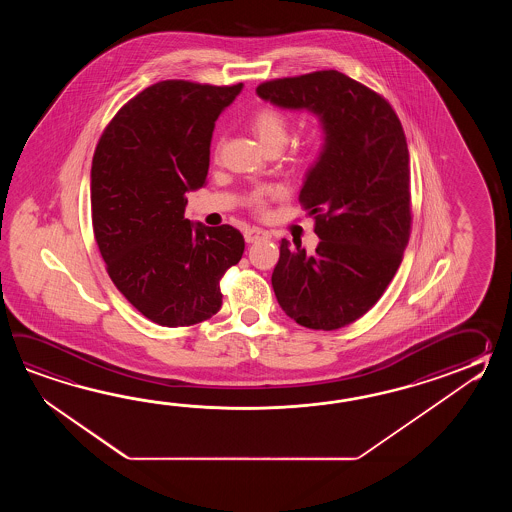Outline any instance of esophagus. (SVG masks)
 I'll return each instance as SVG.
<instances>
[{"instance_id": "obj_1", "label": "esophagus", "mask_w": 512, "mask_h": 512, "mask_svg": "<svg viewBox=\"0 0 512 512\" xmlns=\"http://www.w3.org/2000/svg\"><path fill=\"white\" fill-rule=\"evenodd\" d=\"M243 236H245V241H247V243H256V241L269 240V238H271L267 230L258 229V227H252V229L245 230V232H243Z\"/></svg>"}]
</instances>
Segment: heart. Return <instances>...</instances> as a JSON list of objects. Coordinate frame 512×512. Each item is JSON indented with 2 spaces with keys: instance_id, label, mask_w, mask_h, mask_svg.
<instances>
[{
  "instance_id": "heart-1",
  "label": "heart",
  "mask_w": 512,
  "mask_h": 512,
  "mask_svg": "<svg viewBox=\"0 0 512 512\" xmlns=\"http://www.w3.org/2000/svg\"><path fill=\"white\" fill-rule=\"evenodd\" d=\"M251 128L256 137L260 139L261 144L269 150V152H280L283 146L289 141L291 137V130H293V122L291 117L280 108L274 106H263V108L256 109L252 113ZM318 144V133L311 131L305 141L296 148L294 155L296 157H305L313 152ZM221 150V139L216 142V152ZM283 194L282 188L276 185H263L254 188L249 196V205L258 212H263L269 201L280 197Z\"/></svg>"
}]
</instances>
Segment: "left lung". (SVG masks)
<instances>
[{"mask_svg": "<svg viewBox=\"0 0 512 512\" xmlns=\"http://www.w3.org/2000/svg\"><path fill=\"white\" fill-rule=\"evenodd\" d=\"M280 108L309 109L326 130L300 203L315 219V254L282 240L272 271L278 304L296 324L333 331L379 302L412 230L410 153L386 98L335 69L256 87Z\"/></svg>", "mask_w": 512, "mask_h": 512, "instance_id": "left-lung-1", "label": "left lung"}]
</instances>
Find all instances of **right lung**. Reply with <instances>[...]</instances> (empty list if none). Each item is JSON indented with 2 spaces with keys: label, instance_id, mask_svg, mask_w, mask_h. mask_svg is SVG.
Returning a JSON list of instances; mask_svg holds the SVG:
<instances>
[{
  "label": "right lung",
  "instance_id": "right-lung-1",
  "mask_svg": "<svg viewBox=\"0 0 512 512\" xmlns=\"http://www.w3.org/2000/svg\"><path fill=\"white\" fill-rule=\"evenodd\" d=\"M241 87L157 82L128 100L98 139L91 166L98 251L122 296L159 326L216 315L219 282L245 251L240 230L185 218L186 192L207 183L214 122Z\"/></svg>",
  "mask_w": 512,
  "mask_h": 512
}]
</instances>
